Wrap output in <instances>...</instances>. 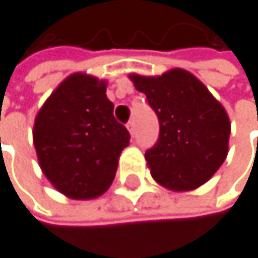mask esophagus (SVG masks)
Wrapping results in <instances>:
<instances>
[{
    "label": "esophagus",
    "mask_w": 258,
    "mask_h": 258,
    "mask_svg": "<svg viewBox=\"0 0 258 258\" xmlns=\"http://www.w3.org/2000/svg\"><path fill=\"white\" fill-rule=\"evenodd\" d=\"M126 128H128V132H130V135H135L136 133V125H135V120H130L126 123Z\"/></svg>",
    "instance_id": "1"
}]
</instances>
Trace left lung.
I'll return each mask as SVG.
<instances>
[{
	"label": "left lung",
	"mask_w": 258,
	"mask_h": 258,
	"mask_svg": "<svg viewBox=\"0 0 258 258\" xmlns=\"http://www.w3.org/2000/svg\"><path fill=\"white\" fill-rule=\"evenodd\" d=\"M160 123L159 141L145 153L153 178L184 192L207 183L228 154L230 119L225 108L190 72L171 69L160 77L132 74Z\"/></svg>",
	"instance_id": "8db88e82"
}]
</instances>
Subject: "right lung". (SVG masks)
<instances>
[{"label": "right lung", "mask_w": 258, "mask_h": 258, "mask_svg": "<svg viewBox=\"0 0 258 258\" xmlns=\"http://www.w3.org/2000/svg\"><path fill=\"white\" fill-rule=\"evenodd\" d=\"M107 83L69 75L39 110L33 142L51 184L72 200H92L111 184L130 133L113 116Z\"/></svg>", "instance_id": "1"}]
</instances>
